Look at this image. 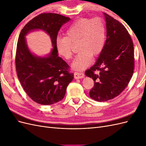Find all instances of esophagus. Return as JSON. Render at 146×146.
I'll return each instance as SVG.
<instances>
[{
    "instance_id": "esophagus-1",
    "label": "esophagus",
    "mask_w": 146,
    "mask_h": 146,
    "mask_svg": "<svg viewBox=\"0 0 146 146\" xmlns=\"http://www.w3.org/2000/svg\"><path fill=\"white\" fill-rule=\"evenodd\" d=\"M85 77V75L83 72H74V78L76 79L82 78Z\"/></svg>"
}]
</instances>
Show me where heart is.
<instances>
[{"label": "heart", "instance_id": "1", "mask_svg": "<svg viewBox=\"0 0 146 146\" xmlns=\"http://www.w3.org/2000/svg\"><path fill=\"white\" fill-rule=\"evenodd\" d=\"M66 37H57L55 40L58 54L66 60L72 58V44L78 41L79 52L71 64L76 70H83L89 66L92 56L102 52L106 41V27L100 18H81L74 21L65 32Z\"/></svg>", "mask_w": 146, "mask_h": 146}]
</instances>
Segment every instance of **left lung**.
<instances>
[{
    "instance_id": "left-lung-1",
    "label": "left lung",
    "mask_w": 146,
    "mask_h": 146,
    "mask_svg": "<svg viewBox=\"0 0 146 146\" xmlns=\"http://www.w3.org/2000/svg\"><path fill=\"white\" fill-rule=\"evenodd\" d=\"M107 39L96 63L85 71L94 81L90 98L105 102L120 94L129 84L134 69V47L128 31L121 23L104 13ZM99 71V74L95 72Z\"/></svg>"
}]
</instances>
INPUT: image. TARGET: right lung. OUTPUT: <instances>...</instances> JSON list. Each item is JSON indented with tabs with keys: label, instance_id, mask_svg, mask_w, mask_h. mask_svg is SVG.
<instances>
[{
	"label": "right lung",
	"instance_id": "add662e5",
	"mask_svg": "<svg viewBox=\"0 0 146 146\" xmlns=\"http://www.w3.org/2000/svg\"><path fill=\"white\" fill-rule=\"evenodd\" d=\"M70 18L56 13H42L34 17L21 30L16 53V72L22 86L35 102L48 105L62 100L74 74L69 66L58 56L55 40L61 26ZM42 29L50 36L53 48L47 57L33 55L29 50L25 36L28 33Z\"/></svg>",
	"mask_w": 146,
	"mask_h": 146
}]
</instances>
